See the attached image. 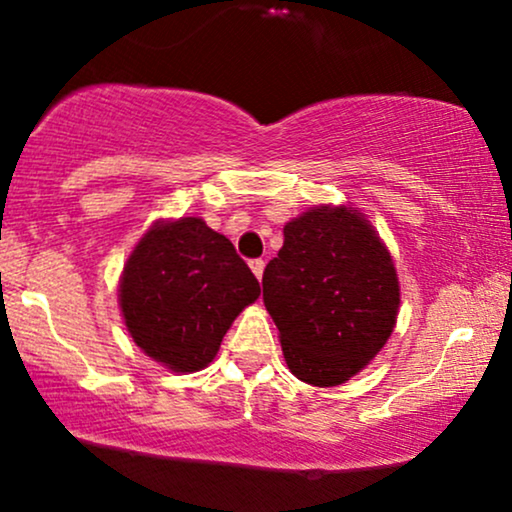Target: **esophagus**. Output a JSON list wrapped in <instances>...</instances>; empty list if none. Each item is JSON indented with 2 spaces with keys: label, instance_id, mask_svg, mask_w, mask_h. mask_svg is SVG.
<instances>
[{
  "label": "esophagus",
  "instance_id": "obj_1",
  "mask_svg": "<svg viewBox=\"0 0 512 512\" xmlns=\"http://www.w3.org/2000/svg\"><path fill=\"white\" fill-rule=\"evenodd\" d=\"M250 269H252V274L257 276V279H262V274H264V260H250Z\"/></svg>",
  "mask_w": 512,
  "mask_h": 512
}]
</instances>
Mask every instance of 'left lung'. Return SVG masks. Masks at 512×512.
<instances>
[{
	"label": "left lung",
	"mask_w": 512,
	"mask_h": 512,
	"mask_svg": "<svg viewBox=\"0 0 512 512\" xmlns=\"http://www.w3.org/2000/svg\"><path fill=\"white\" fill-rule=\"evenodd\" d=\"M262 298L298 380L342 385L390 339L399 281L373 226L349 207H320L284 226Z\"/></svg>",
	"instance_id": "1"
}]
</instances>
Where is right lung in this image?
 <instances>
[{"label":"right lung","mask_w":512,"mask_h":512,"mask_svg":"<svg viewBox=\"0 0 512 512\" xmlns=\"http://www.w3.org/2000/svg\"><path fill=\"white\" fill-rule=\"evenodd\" d=\"M257 296L260 281L231 240L195 216L156 223L120 281L134 344L175 373L209 366L231 322Z\"/></svg>","instance_id":"1"}]
</instances>
